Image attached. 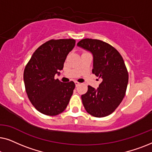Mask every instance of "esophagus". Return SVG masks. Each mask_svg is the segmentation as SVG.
I'll return each mask as SVG.
<instances>
[{
    "label": "esophagus",
    "mask_w": 152,
    "mask_h": 152,
    "mask_svg": "<svg viewBox=\"0 0 152 152\" xmlns=\"http://www.w3.org/2000/svg\"><path fill=\"white\" fill-rule=\"evenodd\" d=\"M75 86H78L80 84V83L78 82H77V81H75Z\"/></svg>",
    "instance_id": "34e87169"
}]
</instances>
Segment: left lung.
<instances>
[{"label":"left lung","mask_w":152,"mask_h":152,"mask_svg":"<svg viewBox=\"0 0 152 152\" xmlns=\"http://www.w3.org/2000/svg\"><path fill=\"white\" fill-rule=\"evenodd\" d=\"M77 45L92 53V72L102 80L97 90L88 86L82 95L83 105L90 115L105 117L117 109L125 95L129 74L123 58L115 48L99 39H82Z\"/></svg>","instance_id":"8db88e82"}]
</instances>
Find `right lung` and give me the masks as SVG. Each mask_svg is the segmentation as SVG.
Listing matches in <instances>:
<instances>
[{"instance_id": "1", "label": "right lung", "mask_w": 152, "mask_h": 152, "mask_svg": "<svg viewBox=\"0 0 152 152\" xmlns=\"http://www.w3.org/2000/svg\"><path fill=\"white\" fill-rule=\"evenodd\" d=\"M75 40L50 39L37 48L25 67L23 80L30 102L37 111L47 115H59L66 109L75 84L55 79L64 68L66 58Z\"/></svg>"}]
</instances>
